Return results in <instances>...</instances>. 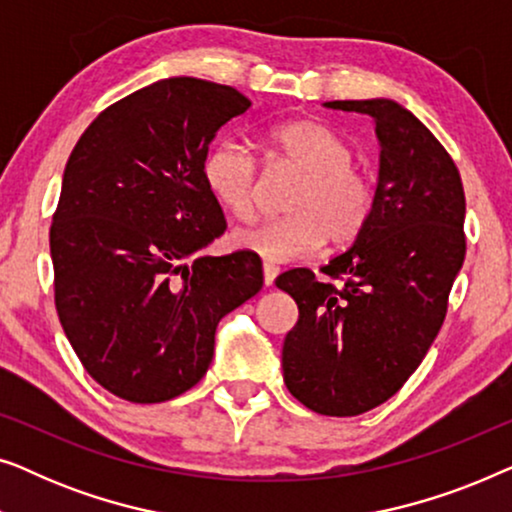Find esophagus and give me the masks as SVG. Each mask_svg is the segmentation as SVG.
<instances>
[{"mask_svg": "<svg viewBox=\"0 0 512 512\" xmlns=\"http://www.w3.org/2000/svg\"><path fill=\"white\" fill-rule=\"evenodd\" d=\"M279 275V268L277 265H272V263H263V282H265V286H272L275 284V277Z\"/></svg>", "mask_w": 512, "mask_h": 512, "instance_id": "34e87169", "label": "esophagus"}]
</instances>
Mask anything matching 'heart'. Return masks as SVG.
<instances>
[{"mask_svg":"<svg viewBox=\"0 0 512 512\" xmlns=\"http://www.w3.org/2000/svg\"><path fill=\"white\" fill-rule=\"evenodd\" d=\"M270 160L300 172L277 219L237 230L233 242L272 263L296 261L324 247H347L366 233L377 191L368 172L354 167V149L333 128L312 121L279 125L270 135ZM207 191L237 219L256 209L258 160L240 139H219L202 158Z\"/></svg>","mask_w":512,"mask_h":512,"instance_id":"obj_1","label":"heart"}]
</instances>
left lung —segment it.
Listing matches in <instances>:
<instances>
[{
	"label": "left lung",
	"mask_w": 512,
	"mask_h": 512,
	"mask_svg": "<svg viewBox=\"0 0 512 512\" xmlns=\"http://www.w3.org/2000/svg\"><path fill=\"white\" fill-rule=\"evenodd\" d=\"M326 107L375 121L377 205L366 233L321 268L324 279L307 268L277 277L298 305L282 368L305 408L354 417L394 396L436 340L466 256V198L450 153L398 102Z\"/></svg>",
	"instance_id": "8db88e82"
}]
</instances>
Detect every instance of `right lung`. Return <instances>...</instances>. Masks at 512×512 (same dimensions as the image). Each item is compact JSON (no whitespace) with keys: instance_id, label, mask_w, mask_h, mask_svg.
Wrapping results in <instances>:
<instances>
[{"instance_id":"1","label":"right lung","mask_w":512,"mask_h":512,"mask_svg":"<svg viewBox=\"0 0 512 512\" xmlns=\"http://www.w3.org/2000/svg\"><path fill=\"white\" fill-rule=\"evenodd\" d=\"M240 90L174 76L102 111L67 160L51 223L55 310L97 384L130 403L195 387L216 324L263 286L251 251L205 256L226 230L202 179Z\"/></svg>"}]
</instances>
